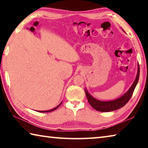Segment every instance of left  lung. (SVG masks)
Listing matches in <instances>:
<instances>
[{"label": "left lung", "instance_id": "1", "mask_svg": "<svg viewBox=\"0 0 148 148\" xmlns=\"http://www.w3.org/2000/svg\"><path fill=\"white\" fill-rule=\"evenodd\" d=\"M140 74V67L139 65H138V72L137 75L136 77L135 82L133 83L131 87L128 90V91L125 94H124L123 96L117 99L110 101H101L95 99L90 95L88 94V92L85 90L86 96L87 97V99L90 105L92 106V108L99 112H111L114 111L116 110L122 108L128 102L130 98L132 97L133 93H134V90L136 87V85L138 83V79H139Z\"/></svg>", "mask_w": 148, "mask_h": 148}]
</instances>
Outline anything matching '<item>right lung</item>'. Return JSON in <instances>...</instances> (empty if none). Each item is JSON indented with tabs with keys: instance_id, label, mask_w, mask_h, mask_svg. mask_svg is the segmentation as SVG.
I'll list each match as a JSON object with an SVG mask.
<instances>
[{
	"instance_id": "add662e5",
	"label": "right lung",
	"mask_w": 148,
	"mask_h": 148,
	"mask_svg": "<svg viewBox=\"0 0 148 148\" xmlns=\"http://www.w3.org/2000/svg\"><path fill=\"white\" fill-rule=\"evenodd\" d=\"M61 104H62V103H61L58 106H57L56 107V108H53V109H51V110H47V111H39V112H53V111L55 110H56L58 108V107L61 105Z\"/></svg>"
}]
</instances>
